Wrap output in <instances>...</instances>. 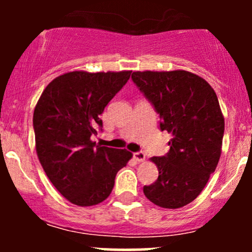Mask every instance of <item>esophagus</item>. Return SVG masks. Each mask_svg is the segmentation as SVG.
I'll use <instances>...</instances> for the list:
<instances>
[{
	"label": "esophagus",
	"instance_id": "1",
	"mask_svg": "<svg viewBox=\"0 0 252 252\" xmlns=\"http://www.w3.org/2000/svg\"><path fill=\"white\" fill-rule=\"evenodd\" d=\"M134 158L136 161H138V162H143V161L146 160V155H144L143 152L134 153Z\"/></svg>",
	"mask_w": 252,
	"mask_h": 252
}]
</instances>
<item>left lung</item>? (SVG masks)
Here are the masks:
<instances>
[{"instance_id": "8db88e82", "label": "left lung", "mask_w": 252, "mask_h": 252, "mask_svg": "<svg viewBox=\"0 0 252 252\" xmlns=\"http://www.w3.org/2000/svg\"><path fill=\"white\" fill-rule=\"evenodd\" d=\"M137 88L160 115V128L172 134L169 152L150 158L158 178L143 187L153 204L179 209L201 193L221 154L224 116L215 90L185 70L136 71Z\"/></svg>"}]
</instances>
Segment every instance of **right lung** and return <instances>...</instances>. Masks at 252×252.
<instances>
[{
    "mask_svg": "<svg viewBox=\"0 0 252 252\" xmlns=\"http://www.w3.org/2000/svg\"><path fill=\"white\" fill-rule=\"evenodd\" d=\"M131 71H72L54 78L37 100L33 115L37 158L63 196L78 206L105 200L121 168L132 154L96 146L99 116L128 82Z\"/></svg>",
    "mask_w": 252,
    "mask_h": 252,
    "instance_id": "1",
    "label": "right lung"
}]
</instances>
